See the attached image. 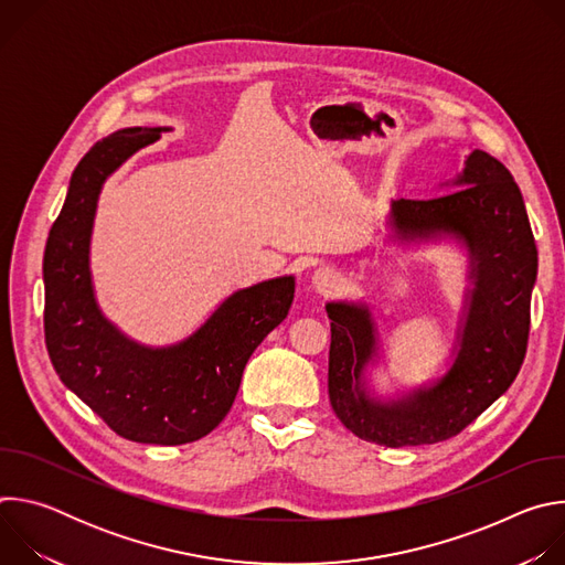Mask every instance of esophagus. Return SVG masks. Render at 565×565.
I'll use <instances>...</instances> for the list:
<instances>
[{
  "label": "esophagus",
  "instance_id": "esophagus-1",
  "mask_svg": "<svg viewBox=\"0 0 565 565\" xmlns=\"http://www.w3.org/2000/svg\"><path fill=\"white\" fill-rule=\"evenodd\" d=\"M340 284H342L340 275L333 268H329V266L317 268L312 273V277H310V286H312V290L317 295H333L340 288Z\"/></svg>",
  "mask_w": 565,
  "mask_h": 565
}]
</instances>
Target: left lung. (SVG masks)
Wrapping results in <instances>:
<instances>
[{
  "label": "left lung",
  "instance_id": "obj_1",
  "mask_svg": "<svg viewBox=\"0 0 565 565\" xmlns=\"http://www.w3.org/2000/svg\"><path fill=\"white\" fill-rule=\"evenodd\" d=\"M443 196L388 205V236L420 248L454 241L465 250V292L445 371L382 395L371 371L382 342L366 301L327 303L331 319L329 397L358 438L384 447L434 445L460 434L514 382L527 349L536 246L519 185L508 168L471 149Z\"/></svg>",
  "mask_w": 565,
  "mask_h": 565
}]
</instances>
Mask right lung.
<instances>
[{
  "label": "right lung",
  "instance_id": "1",
  "mask_svg": "<svg viewBox=\"0 0 565 565\" xmlns=\"http://www.w3.org/2000/svg\"><path fill=\"white\" fill-rule=\"evenodd\" d=\"M170 127H125L96 142L71 174L44 250V333L55 373L118 436L145 445H185L230 412L241 375L286 319L295 277L227 295L188 338L149 347L103 312L92 275V236L107 179Z\"/></svg>",
  "mask_w": 565,
  "mask_h": 565
}]
</instances>
